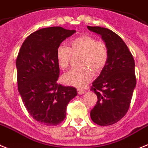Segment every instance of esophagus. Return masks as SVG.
Masks as SVG:
<instances>
[{"label":"esophagus","instance_id":"1","mask_svg":"<svg viewBox=\"0 0 148 148\" xmlns=\"http://www.w3.org/2000/svg\"><path fill=\"white\" fill-rule=\"evenodd\" d=\"M77 91H78V93L79 94H83V93H84L85 92H86V90H82V89H78L77 90Z\"/></svg>","mask_w":148,"mask_h":148}]
</instances>
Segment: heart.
<instances>
[{
	"instance_id": "b5f03b06",
	"label": "heart",
	"mask_w": 148,
	"mask_h": 148,
	"mask_svg": "<svg viewBox=\"0 0 148 148\" xmlns=\"http://www.w3.org/2000/svg\"><path fill=\"white\" fill-rule=\"evenodd\" d=\"M72 55H81L79 68H73L62 76L65 84L77 88L85 86L95 74L100 73L108 63L109 51L108 45L89 35H81L69 42L67 46L60 45L57 48L56 59L59 67L65 69L69 66Z\"/></svg>"
}]
</instances>
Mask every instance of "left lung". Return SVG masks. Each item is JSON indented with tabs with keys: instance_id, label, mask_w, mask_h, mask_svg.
Returning <instances> with one entry per match:
<instances>
[{
	"instance_id": "1",
	"label": "left lung",
	"mask_w": 148,
	"mask_h": 148,
	"mask_svg": "<svg viewBox=\"0 0 148 148\" xmlns=\"http://www.w3.org/2000/svg\"><path fill=\"white\" fill-rule=\"evenodd\" d=\"M88 28L101 35L109 51L108 63L92 83L90 90L98 100L90 111V117L99 126H109L124 117L130 106L136 84L134 58L117 34L98 26Z\"/></svg>"
}]
</instances>
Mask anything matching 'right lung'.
<instances>
[{
	"instance_id": "right-lung-1",
	"label": "right lung",
	"mask_w": 148,
	"mask_h": 148,
	"mask_svg": "<svg viewBox=\"0 0 148 148\" xmlns=\"http://www.w3.org/2000/svg\"><path fill=\"white\" fill-rule=\"evenodd\" d=\"M74 33L62 27L42 28L26 38L18 54V89L22 102L30 115L46 126L61 123L68 103L77 95L75 88L57 82V48Z\"/></svg>"
}]
</instances>
